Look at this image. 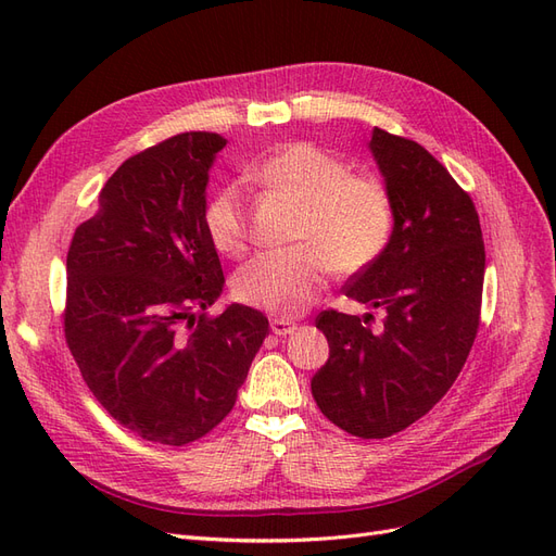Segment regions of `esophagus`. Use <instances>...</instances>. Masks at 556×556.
Returning a JSON list of instances; mask_svg holds the SVG:
<instances>
[{"label":"esophagus","instance_id":"esophagus-1","mask_svg":"<svg viewBox=\"0 0 556 556\" xmlns=\"http://www.w3.org/2000/svg\"><path fill=\"white\" fill-rule=\"evenodd\" d=\"M296 329V325L292 323V319H285V317H274L271 319V331L276 333V336H288V333H292Z\"/></svg>","mask_w":556,"mask_h":556}]
</instances>
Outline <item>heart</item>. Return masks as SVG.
<instances>
[{
  "mask_svg": "<svg viewBox=\"0 0 556 556\" xmlns=\"http://www.w3.org/2000/svg\"><path fill=\"white\" fill-rule=\"evenodd\" d=\"M264 190L299 204L290 250H266L231 278L241 304L274 315L304 313L325 288L329 268L357 274L371 266L394 231V206L371 176L348 174V164L306 141L280 146L252 169ZM206 237L223 255H241L248 239L239 185L217 188L201 213Z\"/></svg>",
  "mask_w": 556,
  "mask_h": 556,
  "instance_id": "b5f03b06",
  "label": "heart"
}]
</instances>
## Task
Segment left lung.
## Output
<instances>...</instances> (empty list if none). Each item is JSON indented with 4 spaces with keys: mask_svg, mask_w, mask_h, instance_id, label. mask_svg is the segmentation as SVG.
Returning <instances> with one entry per match:
<instances>
[{
    "mask_svg": "<svg viewBox=\"0 0 556 556\" xmlns=\"http://www.w3.org/2000/svg\"><path fill=\"white\" fill-rule=\"evenodd\" d=\"M368 148L392 199L394 231L343 292L382 308L384 319L371 329L357 315L319 313L329 359L311 390L336 427L387 439L427 415L464 368L480 327L484 243L473 201L429 150L378 127Z\"/></svg>",
    "mask_w": 556,
    "mask_h": 556,
    "instance_id": "left-lung-1",
    "label": "left lung"
}]
</instances>
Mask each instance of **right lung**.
Listing matches in <instances>:
<instances>
[{"mask_svg": "<svg viewBox=\"0 0 556 556\" xmlns=\"http://www.w3.org/2000/svg\"><path fill=\"white\" fill-rule=\"evenodd\" d=\"M220 134L185 131L125 160L66 255L64 339L117 425L162 445L206 435L229 415L268 333L223 294L206 237L208 172Z\"/></svg>", "mask_w": 556, "mask_h": 556, "instance_id": "right-lung-1", "label": "right lung"}]
</instances>
